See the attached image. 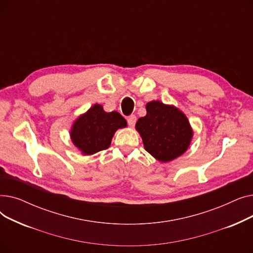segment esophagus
<instances>
[{
  "mask_svg": "<svg viewBox=\"0 0 253 253\" xmlns=\"http://www.w3.org/2000/svg\"><path fill=\"white\" fill-rule=\"evenodd\" d=\"M127 122H128V125L130 127H133L135 125V123H136V117L134 115L129 116L128 119H127Z\"/></svg>",
  "mask_w": 253,
  "mask_h": 253,
  "instance_id": "obj_1",
  "label": "esophagus"
}]
</instances>
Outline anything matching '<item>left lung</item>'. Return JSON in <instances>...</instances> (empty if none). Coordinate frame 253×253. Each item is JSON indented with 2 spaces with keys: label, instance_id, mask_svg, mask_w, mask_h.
I'll list each match as a JSON object with an SVG mask.
<instances>
[{
  "label": "left lung",
  "instance_id": "8db88e82",
  "mask_svg": "<svg viewBox=\"0 0 253 253\" xmlns=\"http://www.w3.org/2000/svg\"><path fill=\"white\" fill-rule=\"evenodd\" d=\"M145 109L147 115L139 118L135 125L144 150L163 163L184 154L193 138L187 116L174 105L159 100L148 102Z\"/></svg>",
  "mask_w": 253,
  "mask_h": 253
}]
</instances>
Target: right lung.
<instances>
[{"instance_id": "1", "label": "right lung", "mask_w": 253, "mask_h": 253, "mask_svg": "<svg viewBox=\"0 0 253 253\" xmlns=\"http://www.w3.org/2000/svg\"><path fill=\"white\" fill-rule=\"evenodd\" d=\"M127 126L126 120L118 112H104L101 104H94L74 122L71 139L85 156L110 148L115 132Z\"/></svg>"}]
</instances>
